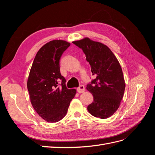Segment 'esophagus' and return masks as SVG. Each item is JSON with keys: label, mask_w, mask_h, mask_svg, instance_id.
<instances>
[{"label": "esophagus", "mask_w": 155, "mask_h": 155, "mask_svg": "<svg viewBox=\"0 0 155 155\" xmlns=\"http://www.w3.org/2000/svg\"><path fill=\"white\" fill-rule=\"evenodd\" d=\"M77 90H78V92L79 93H83V92H85V87H84V85H81L80 86H79V87L77 88Z\"/></svg>", "instance_id": "1"}]
</instances>
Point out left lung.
<instances>
[{"label":"left lung","instance_id":"8db88e82","mask_svg":"<svg viewBox=\"0 0 155 155\" xmlns=\"http://www.w3.org/2000/svg\"><path fill=\"white\" fill-rule=\"evenodd\" d=\"M73 43L82 49L96 76L87 86L94 97L88 111L96 118H109L118 109L125 88L118 61L109 47L99 42L85 38Z\"/></svg>","mask_w":155,"mask_h":155}]
</instances>
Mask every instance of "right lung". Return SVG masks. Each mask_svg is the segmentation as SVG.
Instances as JSON below:
<instances>
[{"label": "right lung", "instance_id": "right-lung-1", "mask_svg": "<svg viewBox=\"0 0 155 155\" xmlns=\"http://www.w3.org/2000/svg\"><path fill=\"white\" fill-rule=\"evenodd\" d=\"M70 44L54 40L37 51L27 82L30 101L35 110L48 122H57L66 115L76 90L68 89L60 72V58Z\"/></svg>", "mask_w": 155, "mask_h": 155}]
</instances>
